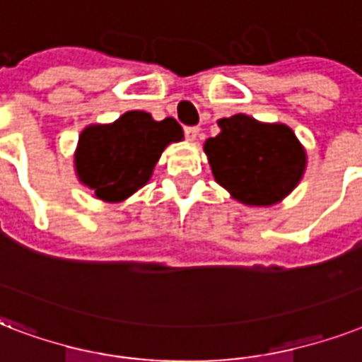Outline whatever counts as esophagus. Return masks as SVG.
Here are the masks:
<instances>
[{
  "label": "esophagus",
  "instance_id": "obj_1",
  "mask_svg": "<svg viewBox=\"0 0 362 362\" xmlns=\"http://www.w3.org/2000/svg\"><path fill=\"white\" fill-rule=\"evenodd\" d=\"M185 136H187L189 141H196L198 136H200V128H198V126H187V128H185Z\"/></svg>",
  "mask_w": 362,
  "mask_h": 362
}]
</instances>
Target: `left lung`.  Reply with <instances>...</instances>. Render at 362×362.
Instances as JSON below:
<instances>
[{
	"label": "left lung",
	"mask_w": 362,
	"mask_h": 362,
	"mask_svg": "<svg viewBox=\"0 0 362 362\" xmlns=\"http://www.w3.org/2000/svg\"><path fill=\"white\" fill-rule=\"evenodd\" d=\"M204 145L215 181L245 206H274L293 192L306 170V151L285 124L247 115L219 120Z\"/></svg>",
	"instance_id": "obj_1"
}]
</instances>
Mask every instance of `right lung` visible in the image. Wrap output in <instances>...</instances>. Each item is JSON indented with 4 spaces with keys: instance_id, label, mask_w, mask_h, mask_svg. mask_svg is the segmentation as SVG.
<instances>
[{
    "instance_id": "right-lung-1",
    "label": "right lung",
    "mask_w": 362,
    "mask_h": 362,
    "mask_svg": "<svg viewBox=\"0 0 362 362\" xmlns=\"http://www.w3.org/2000/svg\"><path fill=\"white\" fill-rule=\"evenodd\" d=\"M181 139L175 120H155L145 111H128L111 124L86 126L75 151L77 177L100 200L122 202L147 185L162 151Z\"/></svg>"
}]
</instances>
